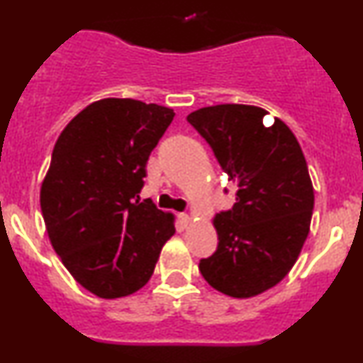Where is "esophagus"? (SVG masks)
<instances>
[{"label": "esophagus", "mask_w": 363, "mask_h": 363, "mask_svg": "<svg viewBox=\"0 0 363 363\" xmlns=\"http://www.w3.org/2000/svg\"><path fill=\"white\" fill-rule=\"evenodd\" d=\"M179 220H181V223L184 225V227H187V225L191 223V216L187 215V213H181V215H179Z\"/></svg>", "instance_id": "esophagus-1"}]
</instances>
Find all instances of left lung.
Returning <instances> with one entry per match:
<instances>
[{"label": "left lung", "mask_w": 363, "mask_h": 363, "mask_svg": "<svg viewBox=\"0 0 363 363\" xmlns=\"http://www.w3.org/2000/svg\"><path fill=\"white\" fill-rule=\"evenodd\" d=\"M266 114L256 106L222 104L187 116L237 184L234 206L213 220L216 251L199 261L203 278L235 298L256 297L286 277L309 235L314 210L301 145L283 121L266 126Z\"/></svg>", "instance_id": "left-lung-1"}]
</instances>
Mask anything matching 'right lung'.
Returning <instances> with one entry per match:
<instances>
[{
    "mask_svg": "<svg viewBox=\"0 0 363 363\" xmlns=\"http://www.w3.org/2000/svg\"><path fill=\"white\" fill-rule=\"evenodd\" d=\"M174 111L133 99L90 104L62 129L40 187L49 239L72 277L101 298L152 278L174 216L140 201L152 150Z\"/></svg>",
    "mask_w": 363,
    "mask_h": 363,
    "instance_id": "1",
    "label": "right lung"
}]
</instances>
